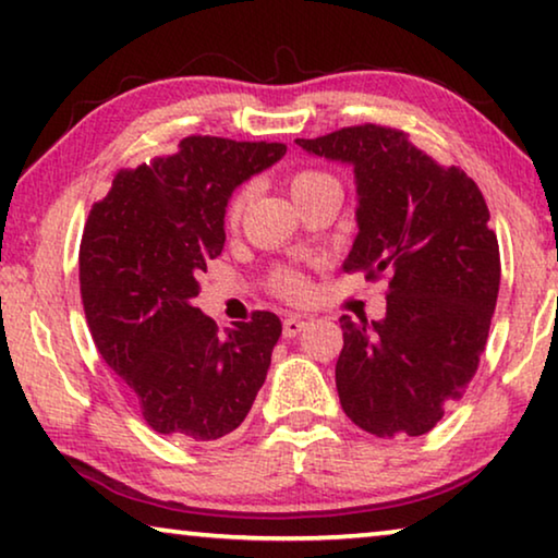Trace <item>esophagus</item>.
<instances>
[{"mask_svg": "<svg viewBox=\"0 0 558 558\" xmlns=\"http://www.w3.org/2000/svg\"><path fill=\"white\" fill-rule=\"evenodd\" d=\"M305 326H308V320H303L301 316H288L282 320V333H286L288 339H295L298 333L305 331Z\"/></svg>", "mask_w": 558, "mask_h": 558, "instance_id": "34e87169", "label": "esophagus"}]
</instances>
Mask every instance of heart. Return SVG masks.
<instances>
[{
    "label": "heart",
    "instance_id": "b5f03b06",
    "mask_svg": "<svg viewBox=\"0 0 558 558\" xmlns=\"http://www.w3.org/2000/svg\"><path fill=\"white\" fill-rule=\"evenodd\" d=\"M326 182H336V179L324 174V171L303 169V171H298V174L290 177V194H293V199H295V197H301L303 192H308V190H313V186L326 184ZM242 204H245V192H240L238 197H234L232 207H230V219L240 217ZM276 286H278L280 293L288 295V298H303L305 293H308V286H305V280L298 276V272H290V270L278 272Z\"/></svg>",
    "mask_w": 558,
    "mask_h": 558
}]
</instances>
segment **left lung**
<instances>
[{"instance_id": "8db88e82", "label": "left lung", "mask_w": 558, "mask_h": 558, "mask_svg": "<svg viewBox=\"0 0 558 558\" xmlns=\"http://www.w3.org/2000/svg\"><path fill=\"white\" fill-rule=\"evenodd\" d=\"M295 144L354 169L359 232L343 270L391 276L384 318H341L343 412L379 437L425 435L475 376L496 311L500 255L483 194L384 125Z\"/></svg>"}]
</instances>
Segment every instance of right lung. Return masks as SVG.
I'll use <instances>...</instances> for the list:
<instances>
[{"mask_svg":"<svg viewBox=\"0 0 558 558\" xmlns=\"http://www.w3.org/2000/svg\"><path fill=\"white\" fill-rule=\"evenodd\" d=\"M282 156V144L190 136L179 154L116 174L93 204L81 242L85 318L159 435H230L265 384L282 331L276 313L217 333L194 298L199 272L225 247L232 192Z\"/></svg>","mask_w":558,"mask_h":558,"instance_id":"add662e5","label":"right lung"}]
</instances>
